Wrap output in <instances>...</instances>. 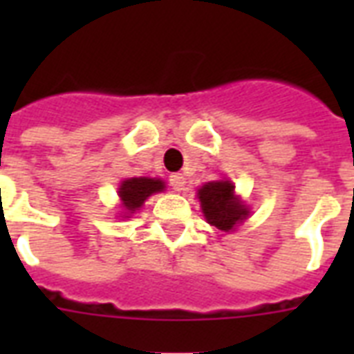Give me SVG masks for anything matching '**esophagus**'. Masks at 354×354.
<instances>
[{"instance_id": "esophagus-1", "label": "esophagus", "mask_w": 354, "mask_h": 354, "mask_svg": "<svg viewBox=\"0 0 354 354\" xmlns=\"http://www.w3.org/2000/svg\"><path fill=\"white\" fill-rule=\"evenodd\" d=\"M169 183H171V187L174 189V191H182V189L185 187V178H183L180 172H174V174L169 176Z\"/></svg>"}]
</instances>
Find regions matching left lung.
Wrapping results in <instances>:
<instances>
[{
	"label": "left lung",
	"instance_id": "left-lung-1",
	"mask_svg": "<svg viewBox=\"0 0 354 354\" xmlns=\"http://www.w3.org/2000/svg\"><path fill=\"white\" fill-rule=\"evenodd\" d=\"M198 200L207 224L221 232H233L250 215V209L235 196V185L230 180L202 185L198 189Z\"/></svg>",
	"mask_w": 354,
	"mask_h": 354
}]
</instances>
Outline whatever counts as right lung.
<instances>
[{"instance_id":"add662e5","label":"right lung","mask_w":354,"mask_h":354,"mask_svg":"<svg viewBox=\"0 0 354 354\" xmlns=\"http://www.w3.org/2000/svg\"><path fill=\"white\" fill-rule=\"evenodd\" d=\"M163 189H165V182L160 178H128V180H122L118 193L121 205L127 211V215H130L145 204V200L149 198L150 194L161 193Z\"/></svg>"}]
</instances>
